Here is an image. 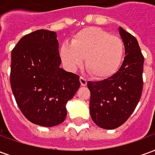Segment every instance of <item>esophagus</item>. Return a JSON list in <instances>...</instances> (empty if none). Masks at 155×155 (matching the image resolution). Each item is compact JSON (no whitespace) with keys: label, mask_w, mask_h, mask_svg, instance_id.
I'll use <instances>...</instances> for the list:
<instances>
[{"label":"esophagus","mask_w":155,"mask_h":155,"mask_svg":"<svg viewBox=\"0 0 155 155\" xmlns=\"http://www.w3.org/2000/svg\"><path fill=\"white\" fill-rule=\"evenodd\" d=\"M80 81H81V84L82 86H85L87 84V80L85 78L82 77V76L80 78Z\"/></svg>","instance_id":"1"}]
</instances>
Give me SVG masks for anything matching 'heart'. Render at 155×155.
Segmentation results:
<instances>
[{
	"label": "heart",
	"instance_id": "b5f03b06",
	"mask_svg": "<svg viewBox=\"0 0 155 155\" xmlns=\"http://www.w3.org/2000/svg\"><path fill=\"white\" fill-rule=\"evenodd\" d=\"M124 55L122 39L110 35L103 29L88 27L73 36L71 44L64 43L61 56L71 70L80 67L84 57V65L94 77L104 79L117 71Z\"/></svg>",
	"mask_w": 155,
	"mask_h": 155
}]
</instances>
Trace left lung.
I'll return each instance as SVG.
<instances>
[{"label": "left lung", "instance_id": "1", "mask_svg": "<svg viewBox=\"0 0 155 155\" xmlns=\"http://www.w3.org/2000/svg\"><path fill=\"white\" fill-rule=\"evenodd\" d=\"M124 43L125 57L120 70L101 81H88L91 91L90 112L96 125L114 130L132 114L143 90V55L136 38L119 28Z\"/></svg>", "mask_w": 155, "mask_h": 155}]
</instances>
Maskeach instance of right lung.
<instances>
[{"instance_id":"obj_1","label":"right lung","mask_w":155,"mask_h":155,"mask_svg":"<svg viewBox=\"0 0 155 155\" xmlns=\"http://www.w3.org/2000/svg\"><path fill=\"white\" fill-rule=\"evenodd\" d=\"M56 33L37 30L23 36L12 51L10 81L24 116L44 127L62 123L65 105L81 85L80 76L60 68Z\"/></svg>"}]
</instances>
